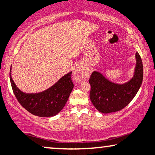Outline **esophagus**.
I'll list each match as a JSON object with an SVG mask.
<instances>
[{
    "mask_svg": "<svg viewBox=\"0 0 155 155\" xmlns=\"http://www.w3.org/2000/svg\"><path fill=\"white\" fill-rule=\"evenodd\" d=\"M88 77V73L83 67H77L74 73V78L77 82H82L87 80Z\"/></svg>",
    "mask_w": 155,
    "mask_h": 155,
    "instance_id": "1",
    "label": "esophagus"
}]
</instances>
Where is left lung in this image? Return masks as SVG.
<instances>
[{"instance_id":"1","label":"left lung","mask_w":155,"mask_h":155,"mask_svg":"<svg viewBox=\"0 0 155 155\" xmlns=\"http://www.w3.org/2000/svg\"><path fill=\"white\" fill-rule=\"evenodd\" d=\"M136 61L133 77L123 84L112 82L96 71L91 74L89 79L91 85L89 97L93 105L100 113H110L120 110L137 94L143 80L142 61L138 52L136 53Z\"/></svg>"}]
</instances>
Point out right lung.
Instances as JSON below:
<instances>
[{"instance_id": "right-lung-1", "label": "right lung", "mask_w": 155, "mask_h": 155, "mask_svg": "<svg viewBox=\"0 0 155 155\" xmlns=\"http://www.w3.org/2000/svg\"><path fill=\"white\" fill-rule=\"evenodd\" d=\"M10 69V81L13 92L22 107L39 117H52L57 115L66 105L74 88L71 71L61 78L55 84L42 92L25 93L15 84Z\"/></svg>"}]
</instances>
